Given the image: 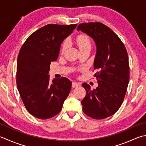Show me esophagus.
I'll list each match as a JSON object with an SVG mask.
<instances>
[{
    "instance_id": "1",
    "label": "esophagus",
    "mask_w": 146,
    "mask_h": 146,
    "mask_svg": "<svg viewBox=\"0 0 146 146\" xmlns=\"http://www.w3.org/2000/svg\"><path fill=\"white\" fill-rule=\"evenodd\" d=\"M78 86H80V84H78V83H77V82H73L72 83V87L73 88L77 87Z\"/></svg>"
}]
</instances>
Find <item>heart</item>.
<instances>
[{
	"mask_svg": "<svg viewBox=\"0 0 146 146\" xmlns=\"http://www.w3.org/2000/svg\"><path fill=\"white\" fill-rule=\"evenodd\" d=\"M75 42L77 45H78V47H79L80 50H81L82 48L90 46V41L89 38H88L87 35H84V34H82V35H79L78 36H77L75 39ZM68 41H65L63 43L61 48L62 53H63L64 52V50H66V48L68 46Z\"/></svg>",
	"mask_w": 146,
	"mask_h": 146,
	"instance_id": "1",
	"label": "heart"
}]
</instances>
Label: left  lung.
<instances>
[{
  "instance_id": "obj_1",
  "label": "left lung",
  "mask_w": 146,
  "mask_h": 146,
  "mask_svg": "<svg viewBox=\"0 0 146 146\" xmlns=\"http://www.w3.org/2000/svg\"><path fill=\"white\" fill-rule=\"evenodd\" d=\"M91 37L96 45L94 75L98 87L91 90L84 83L86 96L82 101V110L91 118L104 119L119 110L127 92L130 71L128 57L124 44L115 32L101 23L80 24L77 28Z\"/></svg>"
}]
</instances>
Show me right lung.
<instances>
[{"label": "right lung", "mask_w": 146, "mask_h": 146, "mask_svg": "<svg viewBox=\"0 0 146 146\" xmlns=\"http://www.w3.org/2000/svg\"><path fill=\"white\" fill-rule=\"evenodd\" d=\"M77 24L47 25L27 39L17 59L16 84L26 109L37 118L56 116L70 92L71 82L65 77L49 81L51 61L59 56L62 42Z\"/></svg>", "instance_id": "add662e5"}]
</instances>
